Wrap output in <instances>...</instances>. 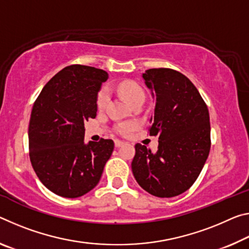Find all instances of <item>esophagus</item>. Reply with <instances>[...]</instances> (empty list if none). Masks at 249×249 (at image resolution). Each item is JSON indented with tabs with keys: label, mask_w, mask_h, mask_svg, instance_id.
I'll return each instance as SVG.
<instances>
[{
	"label": "esophagus",
	"mask_w": 249,
	"mask_h": 249,
	"mask_svg": "<svg viewBox=\"0 0 249 249\" xmlns=\"http://www.w3.org/2000/svg\"><path fill=\"white\" fill-rule=\"evenodd\" d=\"M124 144V142H122V141H120V140H115V146L116 147H121L122 145Z\"/></svg>",
	"instance_id": "34e87169"
}]
</instances>
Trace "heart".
<instances>
[{"mask_svg": "<svg viewBox=\"0 0 249 249\" xmlns=\"http://www.w3.org/2000/svg\"><path fill=\"white\" fill-rule=\"evenodd\" d=\"M117 90L122 98L129 105L137 103V102H144L145 92L139 83L134 81H123L117 85ZM108 100V90L106 89H102L96 96V107L98 109L104 108ZM134 127H135V124H122L117 127V132L122 134V135H127V134L133 131Z\"/></svg>", "mask_w": 249, "mask_h": 249, "instance_id": "heart-1", "label": "heart"}]
</instances>
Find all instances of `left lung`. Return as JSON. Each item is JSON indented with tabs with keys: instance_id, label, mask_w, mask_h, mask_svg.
I'll list each match as a JSON object with an SVG mask.
<instances>
[{
	"instance_id": "left-lung-1",
	"label": "left lung",
	"mask_w": 249,
	"mask_h": 249,
	"mask_svg": "<svg viewBox=\"0 0 249 249\" xmlns=\"http://www.w3.org/2000/svg\"><path fill=\"white\" fill-rule=\"evenodd\" d=\"M155 100L149 135L159 149L135 145L132 161L140 186L156 197L186 192L200 174L211 149L207 105L188 78L172 69H151L142 75Z\"/></svg>"
}]
</instances>
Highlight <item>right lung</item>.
Instances as JSON below:
<instances>
[{
	"label": "right lung",
	"mask_w": 249,
	"mask_h": 249,
	"mask_svg": "<svg viewBox=\"0 0 249 249\" xmlns=\"http://www.w3.org/2000/svg\"><path fill=\"white\" fill-rule=\"evenodd\" d=\"M108 74L70 65L47 82L33 105L30 160L38 179L54 194L76 198L96 186L114 149L112 140L84 143V123L95 118L96 96Z\"/></svg>",
	"instance_id": "right-lung-1"
}]
</instances>
